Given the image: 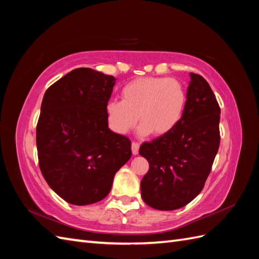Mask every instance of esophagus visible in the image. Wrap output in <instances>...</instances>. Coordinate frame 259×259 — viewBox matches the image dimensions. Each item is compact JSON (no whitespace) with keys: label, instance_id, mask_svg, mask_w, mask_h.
<instances>
[{"label":"esophagus","instance_id":"obj_1","mask_svg":"<svg viewBox=\"0 0 259 259\" xmlns=\"http://www.w3.org/2000/svg\"><path fill=\"white\" fill-rule=\"evenodd\" d=\"M139 147H140V145L138 144V142H133V145H131V150H133V153L134 155L136 156V155H138V152H139Z\"/></svg>","mask_w":259,"mask_h":259}]
</instances>
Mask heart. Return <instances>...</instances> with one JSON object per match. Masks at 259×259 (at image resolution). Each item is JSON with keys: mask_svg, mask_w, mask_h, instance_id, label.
I'll return each mask as SVG.
<instances>
[{"mask_svg": "<svg viewBox=\"0 0 259 259\" xmlns=\"http://www.w3.org/2000/svg\"><path fill=\"white\" fill-rule=\"evenodd\" d=\"M121 98L122 101L107 103L109 126L114 133L125 135L139 119L142 136L151 133L163 136L174 130L183 117L187 100L184 85L164 76H142L130 81L121 90Z\"/></svg>", "mask_w": 259, "mask_h": 259, "instance_id": "1", "label": "heart"}]
</instances>
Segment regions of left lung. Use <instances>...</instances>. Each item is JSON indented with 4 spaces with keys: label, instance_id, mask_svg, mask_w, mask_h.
Listing matches in <instances>:
<instances>
[{
    "label": "left lung",
    "instance_id": "obj_1",
    "mask_svg": "<svg viewBox=\"0 0 259 259\" xmlns=\"http://www.w3.org/2000/svg\"><path fill=\"white\" fill-rule=\"evenodd\" d=\"M219 120L221 108L210 85L201 75L190 73L179 123L139 149L149 162L141 180V197L148 206L175 210L199 195L221 142Z\"/></svg>",
    "mask_w": 259,
    "mask_h": 259
}]
</instances>
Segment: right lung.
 <instances>
[{
    "mask_svg": "<svg viewBox=\"0 0 259 259\" xmlns=\"http://www.w3.org/2000/svg\"><path fill=\"white\" fill-rule=\"evenodd\" d=\"M115 78L74 69L46 91L36 125L38 166L48 185L76 206L102 200L131 157V141L109 129Z\"/></svg>",
    "mask_w": 259,
    "mask_h": 259,
    "instance_id": "1",
    "label": "right lung"
}]
</instances>
